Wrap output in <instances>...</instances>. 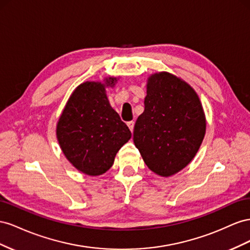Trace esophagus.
Listing matches in <instances>:
<instances>
[{"mask_svg":"<svg viewBox=\"0 0 250 250\" xmlns=\"http://www.w3.org/2000/svg\"><path fill=\"white\" fill-rule=\"evenodd\" d=\"M127 126H129V129L131 132H133L134 130V121H127Z\"/></svg>","mask_w":250,"mask_h":250,"instance_id":"1","label":"esophagus"}]
</instances>
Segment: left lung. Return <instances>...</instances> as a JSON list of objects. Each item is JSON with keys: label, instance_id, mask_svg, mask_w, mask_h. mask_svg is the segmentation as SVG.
I'll return each instance as SVG.
<instances>
[{"label": "left lung", "instance_id": "obj_1", "mask_svg": "<svg viewBox=\"0 0 250 250\" xmlns=\"http://www.w3.org/2000/svg\"><path fill=\"white\" fill-rule=\"evenodd\" d=\"M205 127L202 104L189 84L167 72L148 78L133 140L152 172L168 177L187 167L202 144Z\"/></svg>", "mask_w": 250, "mask_h": 250}]
</instances>
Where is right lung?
<instances>
[{"label":"right lung","mask_w":250,"mask_h":250,"mask_svg":"<svg viewBox=\"0 0 250 250\" xmlns=\"http://www.w3.org/2000/svg\"><path fill=\"white\" fill-rule=\"evenodd\" d=\"M105 83L85 82L74 90L59 119L56 135L62 153L78 170L89 176L105 173L117 152L131 138L129 127L112 109Z\"/></svg>","instance_id":"obj_1"}]
</instances>
